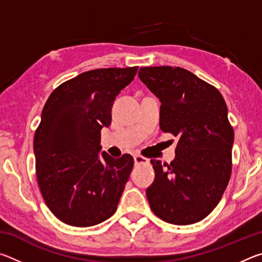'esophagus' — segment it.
I'll list each match as a JSON object with an SVG mask.
<instances>
[{
  "instance_id": "1",
  "label": "esophagus",
  "mask_w": 262,
  "mask_h": 262,
  "mask_svg": "<svg viewBox=\"0 0 262 262\" xmlns=\"http://www.w3.org/2000/svg\"><path fill=\"white\" fill-rule=\"evenodd\" d=\"M134 163H135V165H142V164H148L149 159L143 157V156H140V155H135Z\"/></svg>"
}]
</instances>
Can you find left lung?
I'll return each instance as SVG.
<instances>
[{
    "label": "left lung",
    "mask_w": 262,
    "mask_h": 262,
    "mask_svg": "<svg viewBox=\"0 0 262 262\" xmlns=\"http://www.w3.org/2000/svg\"><path fill=\"white\" fill-rule=\"evenodd\" d=\"M139 77L161 101V129L179 137L170 165L150 161V208L167 223H196L219 205L231 176L234 134L227 104L215 86L184 68L143 67Z\"/></svg>",
    "instance_id": "obj_1"
}]
</instances>
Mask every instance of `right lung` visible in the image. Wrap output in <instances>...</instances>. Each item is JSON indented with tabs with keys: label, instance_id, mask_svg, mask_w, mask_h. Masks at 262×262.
I'll return each instance as SVG.
<instances>
[{
	"label": "right lung",
	"instance_id": "1",
	"mask_svg": "<svg viewBox=\"0 0 262 262\" xmlns=\"http://www.w3.org/2000/svg\"><path fill=\"white\" fill-rule=\"evenodd\" d=\"M136 73L137 67L89 70L56 88L43 106L33 141L37 179L47 207L66 224L92 227L117 210L134 159L100 153V132Z\"/></svg>",
	"mask_w": 262,
	"mask_h": 262
}]
</instances>
